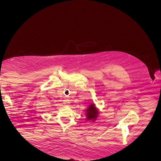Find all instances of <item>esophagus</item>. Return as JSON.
Wrapping results in <instances>:
<instances>
[{"label":"esophagus","mask_w":161,"mask_h":161,"mask_svg":"<svg viewBox=\"0 0 161 161\" xmlns=\"http://www.w3.org/2000/svg\"><path fill=\"white\" fill-rule=\"evenodd\" d=\"M64 104H68L69 103V100H65V101H64Z\"/></svg>","instance_id":"obj_1"}]
</instances>
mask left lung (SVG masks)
Masks as SVG:
<instances>
[{"instance_id":"obj_1","label":"left lung","mask_w":161,"mask_h":161,"mask_svg":"<svg viewBox=\"0 0 161 161\" xmlns=\"http://www.w3.org/2000/svg\"><path fill=\"white\" fill-rule=\"evenodd\" d=\"M86 116H87V119L88 120H94L95 121L96 119V118L97 117V114H98V112H97V108H95V104H92L90 105L89 107H88V109L86 110Z\"/></svg>"}]
</instances>
